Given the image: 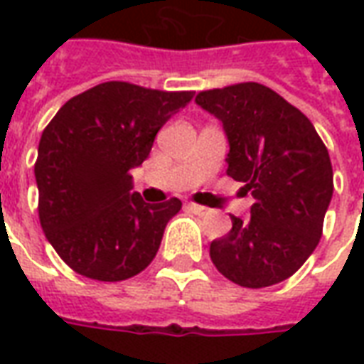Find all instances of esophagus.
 I'll return each instance as SVG.
<instances>
[{"label":"esophagus","instance_id":"obj_1","mask_svg":"<svg viewBox=\"0 0 364 364\" xmlns=\"http://www.w3.org/2000/svg\"><path fill=\"white\" fill-rule=\"evenodd\" d=\"M187 210L193 214H198V216H205V214H208L210 210L206 208V206L203 205H197V203H187Z\"/></svg>","mask_w":364,"mask_h":364}]
</instances>
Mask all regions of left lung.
<instances>
[{
  "label": "left lung",
  "mask_w": 364,
  "mask_h": 364,
  "mask_svg": "<svg viewBox=\"0 0 364 364\" xmlns=\"http://www.w3.org/2000/svg\"><path fill=\"white\" fill-rule=\"evenodd\" d=\"M195 101L222 122L226 173L255 198L250 220L232 216V230L210 244V259L245 289L289 279L320 242L333 195L326 144L304 112L261 83L200 91Z\"/></svg>",
  "instance_id": "left-lung-1"
}]
</instances>
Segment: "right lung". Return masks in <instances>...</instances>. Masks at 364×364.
<instances>
[{"mask_svg": "<svg viewBox=\"0 0 364 364\" xmlns=\"http://www.w3.org/2000/svg\"><path fill=\"white\" fill-rule=\"evenodd\" d=\"M193 95L105 82L72 97L44 128L35 164L38 218L75 273L124 281L156 257L181 200L144 203L130 169L142 166L159 128Z\"/></svg>", "mask_w": 364, "mask_h": 364, "instance_id": "right-lung-1", "label": "right lung"}]
</instances>
